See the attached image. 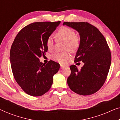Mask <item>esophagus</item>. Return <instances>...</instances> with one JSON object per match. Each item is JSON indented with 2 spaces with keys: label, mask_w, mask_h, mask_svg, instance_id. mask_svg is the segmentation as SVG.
<instances>
[{
  "label": "esophagus",
  "mask_w": 120,
  "mask_h": 120,
  "mask_svg": "<svg viewBox=\"0 0 120 120\" xmlns=\"http://www.w3.org/2000/svg\"><path fill=\"white\" fill-rule=\"evenodd\" d=\"M60 69H63L65 67V66H64V65H61V64H60Z\"/></svg>",
  "instance_id": "esophagus-1"
}]
</instances>
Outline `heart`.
Wrapping results in <instances>:
<instances>
[{"instance_id": "obj_1", "label": "heart", "mask_w": 120, "mask_h": 120, "mask_svg": "<svg viewBox=\"0 0 120 120\" xmlns=\"http://www.w3.org/2000/svg\"><path fill=\"white\" fill-rule=\"evenodd\" d=\"M56 37L59 40L65 42V49L71 52L78 50L80 45V39L76 35L73 29L66 27H63L59 29L56 34ZM53 40L49 37L46 41V46L48 50H52L53 47ZM51 58L60 63L63 64L70 58L69 54L67 52H56L52 55Z\"/></svg>"}]
</instances>
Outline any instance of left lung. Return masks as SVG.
Returning a JSON list of instances; mask_svg holds the SVG:
<instances>
[{"label": "left lung", "instance_id": "obj_1", "mask_svg": "<svg viewBox=\"0 0 120 120\" xmlns=\"http://www.w3.org/2000/svg\"><path fill=\"white\" fill-rule=\"evenodd\" d=\"M79 33L80 45L75 62L82 61L81 69L70 67L71 74L67 79L69 88L80 95L92 94L105 81L111 65V56L107 42L100 31L87 22H64Z\"/></svg>", "mask_w": 120, "mask_h": 120}]
</instances>
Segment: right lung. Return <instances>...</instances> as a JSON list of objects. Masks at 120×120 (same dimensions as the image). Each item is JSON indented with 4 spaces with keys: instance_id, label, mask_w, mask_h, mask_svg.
Instances as JSON below:
<instances>
[{
    "instance_id": "right-lung-1",
    "label": "right lung",
    "mask_w": 120,
    "mask_h": 120,
    "mask_svg": "<svg viewBox=\"0 0 120 120\" xmlns=\"http://www.w3.org/2000/svg\"><path fill=\"white\" fill-rule=\"evenodd\" d=\"M60 21L35 22L20 30L11 46L10 60L15 79L30 96H41L53 83V75L60 69L58 63L50 60L46 64L39 58L47 51L46 41Z\"/></svg>"
}]
</instances>
